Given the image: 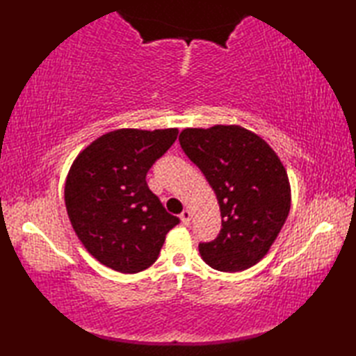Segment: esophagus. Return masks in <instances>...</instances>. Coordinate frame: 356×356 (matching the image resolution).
Returning a JSON list of instances; mask_svg holds the SVG:
<instances>
[{
	"instance_id": "1",
	"label": "esophagus",
	"mask_w": 356,
	"mask_h": 356,
	"mask_svg": "<svg viewBox=\"0 0 356 356\" xmlns=\"http://www.w3.org/2000/svg\"><path fill=\"white\" fill-rule=\"evenodd\" d=\"M180 220H182V223L185 226H190L191 225V213H190V209H185L184 213L180 214Z\"/></svg>"
}]
</instances>
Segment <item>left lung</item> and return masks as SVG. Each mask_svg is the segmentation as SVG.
Returning a JSON list of instances; mask_svg holds the SVG:
<instances>
[{"instance_id":"left-lung-1","label":"left lung","mask_w":356,"mask_h":356,"mask_svg":"<svg viewBox=\"0 0 356 356\" xmlns=\"http://www.w3.org/2000/svg\"><path fill=\"white\" fill-rule=\"evenodd\" d=\"M179 142L220 207V232L199 243L203 261L222 272L254 266L268 254L291 209L282 161L260 136L238 125L186 128Z\"/></svg>"}]
</instances>
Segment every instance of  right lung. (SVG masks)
<instances>
[{
    "label": "right lung",
    "mask_w": 356,
    "mask_h": 356,
    "mask_svg": "<svg viewBox=\"0 0 356 356\" xmlns=\"http://www.w3.org/2000/svg\"><path fill=\"white\" fill-rule=\"evenodd\" d=\"M177 134V128H122L74 159L64 190L67 214L82 245L107 268L124 274L149 268L180 222L147 185V172Z\"/></svg>",
    "instance_id": "right-lung-1"
}]
</instances>
